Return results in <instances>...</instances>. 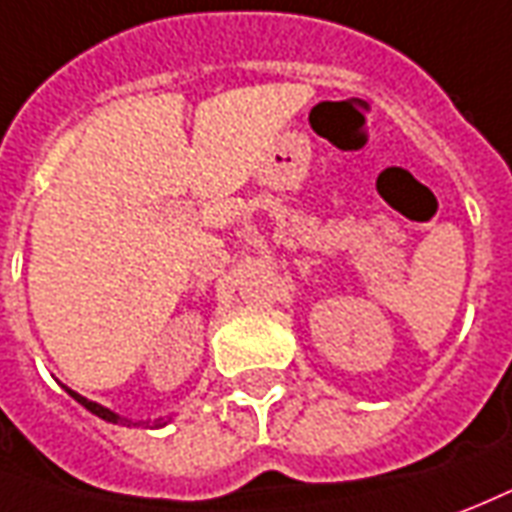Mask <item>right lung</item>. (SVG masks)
<instances>
[{
	"label": "right lung",
	"instance_id": "1",
	"mask_svg": "<svg viewBox=\"0 0 512 512\" xmlns=\"http://www.w3.org/2000/svg\"><path fill=\"white\" fill-rule=\"evenodd\" d=\"M67 393L73 395V398H76L78 404L84 406V409H89V412L92 414H98L100 420H106V423H119V425H152V428H163V425L169 423V420H163V417H158V420H155V423H149V420H128V417H119L117 412H111V409H106V406H100V404H95V401H89V398H84V395H78L76 390H70V387H65Z\"/></svg>",
	"mask_w": 512,
	"mask_h": 512
}]
</instances>
